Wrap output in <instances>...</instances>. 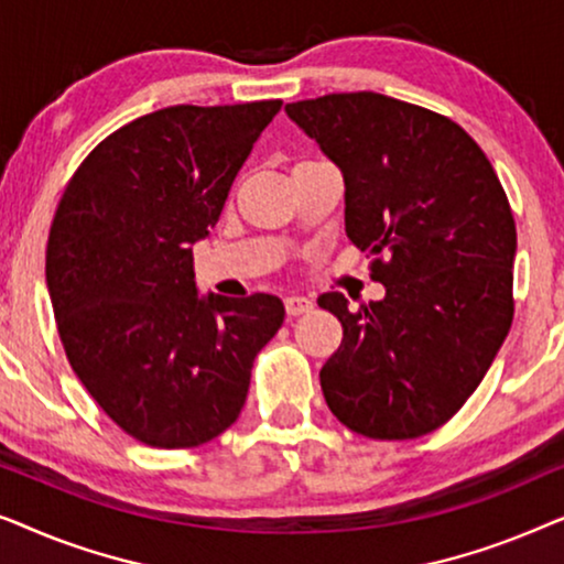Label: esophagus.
<instances>
[{
	"label": "esophagus",
	"mask_w": 564,
	"mask_h": 564,
	"mask_svg": "<svg viewBox=\"0 0 564 564\" xmlns=\"http://www.w3.org/2000/svg\"><path fill=\"white\" fill-rule=\"evenodd\" d=\"M284 311H288L290 318H297V315L313 311V300H307L303 295H290L284 297Z\"/></svg>",
	"instance_id": "obj_1"
}]
</instances>
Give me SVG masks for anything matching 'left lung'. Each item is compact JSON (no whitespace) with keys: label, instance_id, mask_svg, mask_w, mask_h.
Returning a JSON list of instances; mask_svg holds the SVG:
<instances>
[{"label":"left lung","instance_id":"1","mask_svg":"<svg viewBox=\"0 0 564 564\" xmlns=\"http://www.w3.org/2000/svg\"><path fill=\"white\" fill-rule=\"evenodd\" d=\"M341 169L346 236L384 297L349 311L321 369L323 398L367 438H419L477 390L513 321L516 223L480 145L444 115L375 91L284 107Z\"/></svg>","mask_w":564,"mask_h":564}]
</instances>
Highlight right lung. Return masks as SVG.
<instances>
[{
  "label": "right lung",
  "instance_id": "obj_1",
  "mask_svg": "<svg viewBox=\"0 0 564 564\" xmlns=\"http://www.w3.org/2000/svg\"><path fill=\"white\" fill-rule=\"evenodd\" d=\"M280 107L143 115L107 135L61 195L45 249L61 344L97 405L141 444L189 449L220 436L282 326L280 297H197L192 269V243L218 223Z\"/></svg>",
  "mask_w": 564,
  "mask_h": 564
}]
</instances>
